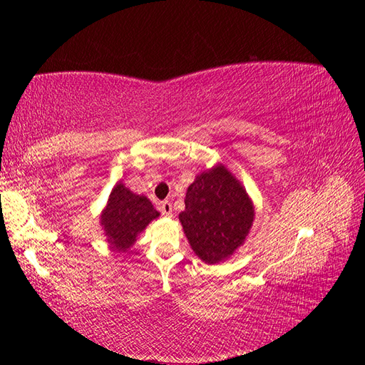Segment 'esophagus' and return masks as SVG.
I'll return each mask as SVG.
<instances>
[{"instance_id": "obj_1", "label": "esophagus", "mask_w": 365, "mask_h": 365, "mask_svg": "<svg viewBox=\"0 0 365 365\" xmlns=\"http://www.w3.org/2000/svg\"><path fill=\"white\" fill-rule=\"evenodd\" d=\"M160 210L165 216H173V204H170L169 200H165V202H161Z\"/></svg>"}]
</instances>
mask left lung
<instances>
[{
  "label": "left lung",
  "mask_w": 365,
  "mask_h": 365,
  "mask_svg": "<svg viewBox=\"0 0 365 365\" xmlns=\"http://www.w3.org/2000/svg\"><path fill=\"white\" fill-rule=\"evenodd\" d=\"M178 220L197 257L216 263L243 245L252 226L254 208L237 178L218 166L190 185Z\"/></svg>",
  "instance_id": "left-lung-1"
}]
</instances>
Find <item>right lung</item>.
Returning a JSON list of instances; mask_svg holds the SVG:
<instances>
[{"label": "right lung", "mask_w": 365, "mask_h": 365, "mask_svg": "<svg viewBox=\"0 0 365 365\" xmlns=\"http://www.w3.org/2000/svg\"><path fill=\"white\" fill-rule=\"evenodd\" d=\"M158 215L149 199L135 195L119 183L108 199V205L102 213V226L113 250L125 252L136 242L139 232H143Z\"/></svg>", "instance_id": "right-lung-1"}]
</instances>
